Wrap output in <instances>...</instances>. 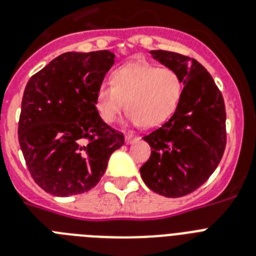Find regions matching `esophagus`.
<instances>
[{
  "label": "esophagus",
  "instance_id": "1",
  "mask_svg": "<svg viewBox=\"0 0 256 256\" xmlns=\"http://www.w3.org/2000/svg\"><path fill=\"white\" fill-rule=\"evenodd\" d=\"M136 140H138V138L132 136V134H128V136H126V144H134Z\"/></svg>",
  "mask_w": 256,
  "mask_h": 256
}]
</instances>
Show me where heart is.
<instances>
[{"label":"heart","mask_w":256,"mask_h":256,"mask_svg":"<svg viewBox=\"0 0 256 256\" xmlns=\"http://www.w3.org/2000/svg\"><path fill=\"white\" fill-rule=\"evenodd\" d=\"M182 94V78L175 70L150 64H128L112 74L110 85L98 86L94 106L100 120L114 124L124 102L132 124L154 128L174 114Z\"/></svg>","instance_id":"1"}]
</instances>
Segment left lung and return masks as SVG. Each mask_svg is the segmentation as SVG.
I'll use <instances>...</instances> for the list:
<instances>
[{"label":"left lung","instance_id":"left-lung-1","mask_svg":"<svg viewBox=\"0 0 256 256\" xmlns=\"http://www.w3.org/2000/svg\"><path fill=\"white\" fill-rule=\"evenodd\" d=\"M152 57L182 78L178 108L160 128L144 136L152 156L140 168L146 186L168 198L200 187L214 172L226 148V108L210 73L196 60L152 50Z\"/></svg>","mask_w":256,"mask_h":256}]
</instances>
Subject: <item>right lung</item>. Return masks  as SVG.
Instances as JSON below:
<instances>
[{
  "mask_svg": "<svg viewBox=\"0 0 256 256\" xmlns=\"http://www.w3.org/2000/svg\"><path fill=\"white\" fill-rule=\"evenodd\" d=\"M108 50L54 58L24 92L18 140L34 182L56 196L88 191L100 182L122 132L100 120L98 86L114 64Z\"/></svg>",
  "mask_w": 256,
  "mask_h": 256,
  "instance_id": "1",
  "label": "right lung"
}]
</instances>
